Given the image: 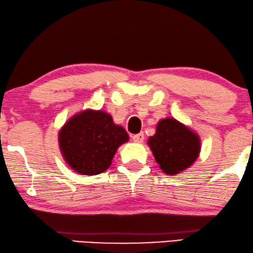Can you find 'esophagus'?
Instances as JSON below:
<instances>
[{
    "label": "esophagus",
    "instance_id": "obj_1",
    "mask_svg": "<svg viewBox=\"0 0 253 253\" xmlns=\"http://www.w3.org/2000/svg\"><path fill=\"white\" fill-rule=\"evenodd\" d=\"M133 141L135 142V143H142L144 140V134L143 133H138V134H135L133 135Z\"/></svg>",
    "mask_w": 253,
    "mask_h": 253
}]
</instances>
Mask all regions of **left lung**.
I'll return each mask as SVG.
<instances>
[{
  "label": "left lung",
  "instance_id": "8db88e82",
  "mask_svg": "<svg viewBox=\"0 0 253 253\" xmlns=\"http://www.w3.org/2000/svg\"><path fill=\"white\" fill-rule=\"evenodd\" d=\"M148 145L163 172L170 176L189 169L201 152L198 134L175 118L159 120Z\"/></svg>",
  "mask_w": 253,
  "mask_h": 253
}]
</instances>
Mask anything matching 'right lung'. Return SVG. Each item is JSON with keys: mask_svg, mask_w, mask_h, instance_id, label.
I'll use <instances>...</instances> for the list:
<instances>
[{"mask_svg": "<svg viewBox=\"0 0 253 253\" xmlns=\"http://www.w3.org/2000/svg\"><path fill=\"white\" fill-rule=\"evenodd\" d=\"M129 140L125 128L113 123L111 115L87 109L71 117L58 131L64 161L74 172L97 175L111 165L120 145Z\"/></svg>", "mask_w": 253, "mask_h": 253, "instance_id": "right-lung-1", "label": "right lung"}]
</instances>
